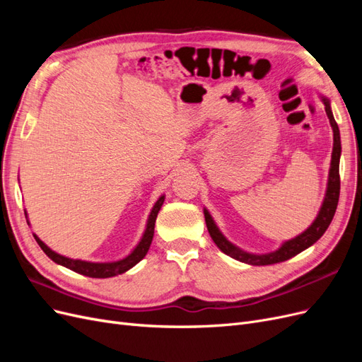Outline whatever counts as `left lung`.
<instances>
[{
	"label": "left lung",
	"mask_w": 362,
	"mask_h": 362,
	"mask_svg": "<svg viewBox=\"0 0 362 362\" xmlns=\"http://www.w3.org/2000/svg\"><path fill=\"white\" fill-rule=\"evenodd\" d=\"M322 101L325 104L327 119H329V124L334 131V148H332V160H331V169H329V180H327L326 196H325L320 211L315 217V221L308 229H306V231H303L300 235H298L293 240H288V242L284 243L278 250L270 252V254H264V255H254V254H247V252L229 243L228 240L222 235V233L217 229L211 216L208 214V211H204L208 233H210L213 242L223 252V254L252 266L276 264V262L290 259L291 257L300 254V252L305 250L306 247L314 245L317 240L325 234L327 226L331 225L337 210V205H338V198H339V156H341V140H339V129L334 119L329 100L323 96Z\"/></svg>",
	"instance_id": "obj_1"
}]
</instances>
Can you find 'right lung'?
Segmentation results:
<instances>
[{
    "instance_id": "obj_1",
    "label": "right lung",
    "mask_w": 362,
    "mask_h": 362,
    "mask_svg": "<svg viewBox=\"0 0 362 362\" xmlns=\"http://www.w3.org/2000/svg\"><path fill=\"white\" fill-rule=\"evenodd\" d=\"M163 202H164V198H160L157 201V204L154 205V208H152L144 237H141L140 243L136 246V249L131 252V254L124 259L113 261V262H89V261H81V259H71V258H66L63 255H59L57 252L51 250L39 238H37V243L42 247V250L45 252V254L54 262H57V264H62V266L68 267V269H71L76 273H80V275L90 276V278H112V276L120 275V273L129 270L131 267H134L140 259L145 258V255L148 254V250H149V246L152 243V237H154L156 218H157V214L160 211Z\"/></svg>"
}]
</instances>
